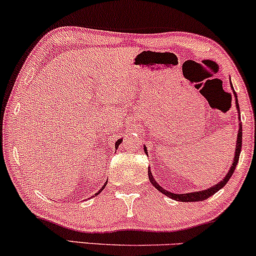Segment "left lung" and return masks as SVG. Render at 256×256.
<instances>
[{"label": "left lung", "mask_w": 256, "mask_h": 256, "mask_svg": "<svg viewBox=\"0 0 256 256\" xmlns=\"http://www.w3.org/2000/svg\"><path fill=\"white\" fill-rule=\"evenodd\" d=\"M232 85V84H231ZM234 89V88H232ZM234 98H236V107H237V113H238V119L240 120V106H238V101H237V96H236V92H234ZM240 149H242V124L240 122V128H238V134H237V143H236V150H234V161H232V166L230 167V170H228V174L225 176L224 179L222 180H220L218 184L213 185V186H210V189H206V190H202V192H188V194H173L171 192H167V190L164 189L162 186H160L158 183H156V180H155L154 178H152V174L150 172V170L148 168V176H149V180L152 182V184L154 185L155 188L158 190L160 192H162L164 195H166L167 198H173L176 200V201H180V202H196V201H204V200L210 198V196L214 195L216 192H219L222 188H224L226 183L228 182V179L231 178V176L234 174V170H236V166L237 164H238V160H240ZM144 152H146V148L144 146Z\"/></svg>", "instance_id": "8db88e82"}]
</instances>
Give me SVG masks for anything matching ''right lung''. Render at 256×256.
Listing matches in <instances>:
<instances>
[{
	"label": "right lung",
	"mask_w": 256,
	"mask_h": 256,
	"mask_svg": "<svg viewBox=\"0 0 256 256\" xmlns=\"http://www.w3.org/2000/svg\"><path fill=\"white\" fill-rule=\"evenodd\" d=\"M122 140H116V149H118V146H119L120 143H122ZM106 184H107V183H106ZM104 186H102V189L100 190V192H102V190H104ZM100 192H96L95 195H98V194H100Z\"/></svg>",
	"instance_id": "obj_1"
}]
</instances>
